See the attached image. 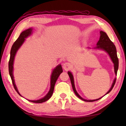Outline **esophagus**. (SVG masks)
<instances>
[{"label": "esophagus", "instance_id": "esophagus-1", "mask_svg": "<svg viewBox=\"0 0 126 126\" xmlns=\"http://www.w3.org/2000/svg\"><path fill=\"white\" fill-rule=\"evenodd\" d=\"M71 66L70 63H65L63 65V69H64L65 71H68L69 69H70L71 68Z\"/></svg>", "mask_w": 126, "mask_h": 126}]
</instances>
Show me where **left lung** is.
<instances>
[{
  "mask_svg": "<svg viewBox=\"0 0 126 126\" xmlns=\"http://www.w3.org/2000/svg\"><path fill=\"white\" fill-rule=\"evenodd\" d=\"M96 45H97V46H96L95 47H94V49L102 50L108 53V55H109V56H110L111 61H113V62L114 63V71H115V73L116 75H117V70H118V68H119V60H118V58H117V56L116 47H115V45L113 43L110 41V39H109L108 36H107V33L106 32H103L102 31H100V39H99V41H98ZM68 74L69 75V77H70V81L71 83L72 87H73L74 92L77 97L79 98L80 99H81V100H82L83 101H84L85 102H94V101L100 100V98H101L103 97L102 96V97H100V98L96 99V100H85V99L83 98L79 95V94L77 93V92H76V89H75V84H74V77H73V74H72L71 72H70V71H68ZM115 82H116V78L114 79L113 84H112V85L110 88V89H109L108 92L106 93V95H107L109 92H111V90H112V89H113L115 83Z\"/></svg>",
  "mask_w": 126,
  "mask_h": 126,
  "instance_id": "8db88e82",
  "label": "left lung"
}]
</instances>
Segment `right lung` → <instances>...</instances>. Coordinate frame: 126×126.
I'll use <instances>...</instances> for the list:
<instances>
[{
  "label": "right lung",
  "instance_id": "1",
  "mask_svg": "<svg viewBox=\"0 0 126 126\" xmlns=\"http://www.w3.org/2000/svg\"><path fill=\"white\" fill-rule=\"evenodd\" d=\"M32 28H30L28 29L27 30L23 31L22 33L19 36L18 39L16 40L15 42L13 43L12 47H11V49L10 51V60L9 62V74L11 77V79H12V84L13 85V87H14L15 89L16 92H17L19 95L21 96L20 93H19L18 90L16 87V84L15 83V80H14V77H13V62H14V59L15 55L17 53V51L19 49V47L22 46V45L23 44V43L24 42L26 38H27L28 36L31 35L32 33ZM63 72L62 68V66L61 64L57 65L56 67L53 69L52 71V73L51 74V81H50V89L49 92L45 95L43 98H42L40 100H28L32 102L33 103H43L44 102L47 101V100H49V99L51 97V96L53 94V90H54V87L56 83V82L58 79L59 76L60 75V74Z\"/></svg>",
  "mask_w": 126,
  "mask_h": 126
}]
</instances>
